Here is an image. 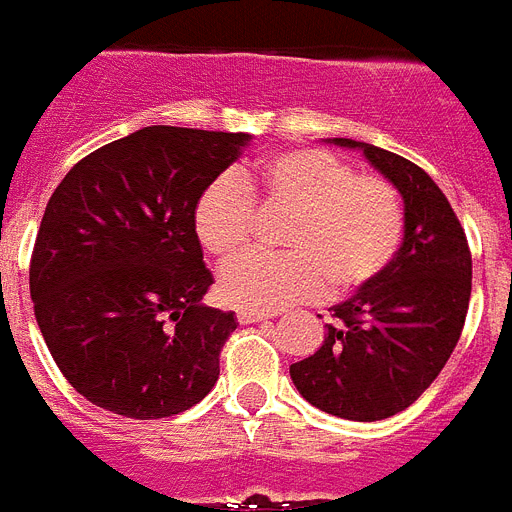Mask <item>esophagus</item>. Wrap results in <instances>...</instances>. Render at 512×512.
<instances>
[{"instance_id":"1","label":"esophagus","mask_w":512,"mask_h":512,"mask_svg":"<svg viewBox=\"0 0 512 512\" xmlns=\"http://www.w3.org/2000/svg\"><path fill=\"white\" fill-rule=\"evenodd\" d=\"M270 312H260V309H239L236 312V320L242 322V325H249V322H263V320H270Z\"/></svg>"}]
</instances>
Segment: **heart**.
<instances>
[{
  "mask_svg": "<svg viewBox=\"0 0 512 512\" xmlns=\"http://www.w3.org/2000/svg\"><path fill=\"white\" fill-rule=\"evenodd\" d=\"M260 200L289 208L283 255L249 252L221 270L223 302L242 309H281L330 291L356 294L380 281L401 252L406 205L385 176L356 174L325 148H291L249 174H221L192 208L197 242L213 257L242 252L255 231Z\"/></svg>",
  "mask_w": 512,
  "mask_h": 512,
  "instance_id": "heart-1",
  "label": "heart"
}]
</instances>
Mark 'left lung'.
<instances>
[{
  "instance_id": "1",
  "label": "left lung",
  "mask_w": 512,
  "mask_h": 512,
  "mask_svg": "<svg viewBox=\"0 0 512 512\" xmlns=\"http://www.w3.org/2000/svg\"><path fill=\"white\" fill-rule=\"evenodd\" d=\"M362 148L406 205V236L388 273L333 307L325 341L291 364L296 390L325 414L377 422L435 382L453 354L471 299V249L448 197L409 158L377 145Z\"/></svg>"
}]
</instances>
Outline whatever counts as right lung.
<instances>
[{
  "label": "right lung",
  "mask_w": 512,
  "mask_h": 512,
  "mask_svg": "<svg viewBox=\"0 0 512 512\" xmlns=\"http://www.w3.org/2000/svg\"><path fill=\"white\" fill-rule=\"evenodd\" d=\"M247 140L143 127L77 161L49 197L30 299L54 362L90 403L163 419L216 385L236 320L200 304L213 276L192 208Z\"/></svg>",
  "instance_id": "1"
}]
</instances>
